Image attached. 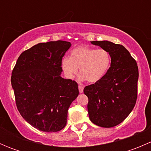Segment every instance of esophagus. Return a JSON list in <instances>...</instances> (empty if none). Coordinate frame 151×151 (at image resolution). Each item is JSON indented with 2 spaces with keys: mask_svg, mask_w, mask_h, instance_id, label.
I'll use <instances>...</instances> for the list:
<instances>
[{
  "mask_svg": "<svg viewBox=\"0 0 151 151\" xmlns=\"http://www.w3.org/2000/svg\"><path fill=\"white\" fill-rule=\"evenodd\" d=\"M78 88H79V91H80V93H83V89H84V88H83V85H79Z\"/></svg>",
  "mask_w": 151,
  "mask_h": 151,
  "instance_id": "1",
  "label": "esophagus"
}]
</instances>
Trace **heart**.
<instances>
[{
  "instance_id": "b5f03b06",
  "label": "heart",
  "mask_w": 151,
  "mask_h": 151,
  "mask_svg": "<svg viewBox=\"0 0 151 151\" xmlns=\"http://www.w3.org/2000/svg\"><path fill=\"white\" fill-rule=\"evenodd\" d=\"M110 63L111 56L107 50L80 45L71 50V57L62 59L61 68L67 78L73 79L80 68V80L95 83L103 78Z\"/></svg>"
}]
</instances>
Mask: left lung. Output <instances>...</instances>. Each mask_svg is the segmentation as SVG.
I'll list each match as a JSON object with an SVG mask.
<instances>
[{
  "mask_svg": "<svg viewBox=\"0 0 151 151\" xmlns=\"http://www.w3.org/2000/svg\"><path fill=\"white\" fill-rule=\"evenodd\" d=\"M91 42L109 52L111 64L102 79L84 88L88 115L97 126L113 127L127 118L136 104L137 63L123 45L108 41Z\"/></svg>",
  "mask_w": 151,
  "mask_h": 151,
  "instance_id": "obj_1",
  "label": "left lung"
}]
</instances>
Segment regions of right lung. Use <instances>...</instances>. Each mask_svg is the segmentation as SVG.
Returning a JSON list of instances; mask_svg holds the SVG:
<instances>
[{"label": "right lung", "instance_id": "obj_1", "mask_svg": "<svg viewBox=\"0 0 151 151\" xmlns=\"http://www.w3.org/2000/svg\"><path fill=\"white\" fill-rule=\"evenodd\" d=\"M71 43H39L24 51L17 60L11 82L22 118L45 132L66 126L68 109L79 95L75 81L60 77L61 60Z\"/></svg>", "mask_w": 151, "mask_h": 151}]
</instances>
